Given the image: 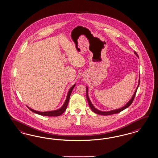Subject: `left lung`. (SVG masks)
I'll return each instance as SVG.
<instances>
[{
  "label": "left lung",
  "instance_id": "1",
  "mask_svg": "<svg viewBox=\"0 0 158 158\" xmlns=\"http://www.w3.org/2000/svg\"><path fill=\"white\" fill-rule=\"evenodd\" d=\"M134 54L135 55L137 56V57H139L137 54L135 52H134ZM139 83H138V86L137 87V88L135 89V91H134V94L131 97V98L130 99V100L126 104V105H124L123 106H122V108H120L118 109H116V110H108V111H102V110H98V109H97L96 108H95V106L93 105V104H92V102H91V101L89 98V94H88V92H89V89H88V87L86 86V97H87V100L88 101V103H89V105L90 106V108H91V110H93L94 113H96L97 114H98V115H112V114H118V113H119L121 111L124 110L126 108H128L129 106L131 104V103L133 102V100H134V97L135 96V94H136V92L137 90L138 89V87H139Z\"/></svg>",
  "mask_w": 158,
  "mask_h": 158
}]
</instances>
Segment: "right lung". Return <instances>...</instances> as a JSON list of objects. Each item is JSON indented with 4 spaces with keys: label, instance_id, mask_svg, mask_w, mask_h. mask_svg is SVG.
I'll return each instance as SVG.
<instances>
[{
    "label": "right lung",
    "instance_id": "1",
    "mask_svg": "<svg viewBox=\"0 0 158 158\" xmlns=\"http://www.w3.org/2000/svg\"><path fill=\"white\" fill-rule=\"evenodd\" d=\"M76 85V83H75L73 86L69 89V91L68 92V94H67V98L66 100L65 101L64 104L62 105V106L60 108H58L57 110H50V111H46V112H40V111H37V110H34L33 109H31V108H29V106H27V107L31 111H32L34 113H36L39 115H42V116H58L60 115H61L62 114L64 113V112L67 109V105L68 104V102L69 100V98L71 94L72 90L73 89V88L75 87V86Z\"/></svg>",
    "mask_w": 158,
    "mask_h": 158
}]
</instances>
